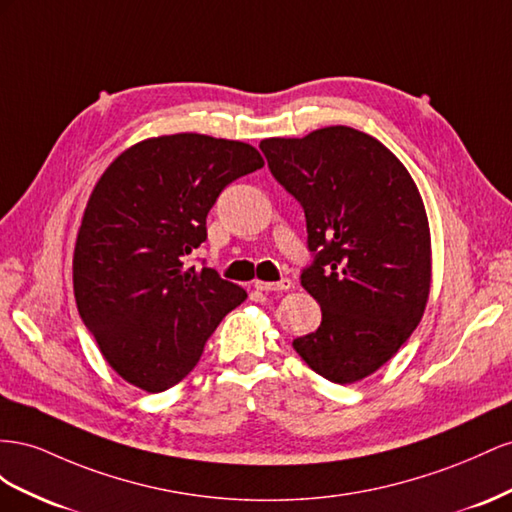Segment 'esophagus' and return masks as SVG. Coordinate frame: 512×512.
Listing matches in <instances>:
<instances>
[{
    "label": "esophagus",
    "instance_id": "obj_1",
    "mask_svg": "<svg viewBox=\"0 0 512 512\" xmlns=\"http://www.w3.org/2000/svg\"><path fill=\"white\" fill-rule=\"evenodd\" d=\"M291 287H294V283H291L289 279H281V281H276V283H272V281H255V289H259V291H287Z\"/></svg>",
    "mask_w": 512,
    "mask_h": 512
}]
</instances>
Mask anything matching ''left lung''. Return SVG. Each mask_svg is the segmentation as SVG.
Instances as JSON below:
<instances>
[{"instance_id":"1","label":"left lung","mask_w":512,"mask_h":512,"mask_svg":"<svg viewBox=\"0 0 512 512\" xmlns=\"http://www.w3.org/2000/svg\"><path fill=\"white\" fill-rule=\"evenodd\" d=\"M259 148L304 208L315 253L302 287L321 324L294 349L330 382H360L399 352L427 309L431 229L418 186L384 143L349 126Z\"/></svg>"}]
</instances>
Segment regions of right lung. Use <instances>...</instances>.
Masks as SVG:
<instances>
[{"mask_svg":"<svg viewBox=\"0 0 512 512\" xmlns=\"http://www.w3.org/2000/svg\"><path fill=\"white\" fill-rule=\"evenodd\" d=\"M264 167L253 145L199 133L143 139L100 175L72 255L81 319L124 382L163 392L191 373L246 291L186 268L233 180Z\"/></svg>","mask_w":512,"mask_h":512,"instance_id":"1","label":"right lung"}]
</instances>
